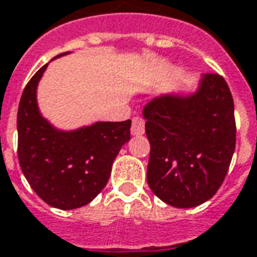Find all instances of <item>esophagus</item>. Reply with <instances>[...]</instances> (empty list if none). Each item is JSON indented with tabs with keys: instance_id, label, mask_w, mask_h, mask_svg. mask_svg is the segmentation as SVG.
<instances>
[{
	"instance_id": "esophagus-1",
	"label": "esophagus",
	"mask_w": 257,
	"mask_h": 257,
	"mask_svg": "<svg viewBox=\"0 0 257 257\" xmlns=\"http://www.w3.org/2000/svg\"><path fill=\"white\" fill-rule=\"evenodd\" d=\"M131 134L138 136V135L145 134V119L141 116H135L132 119V128H131Z\"/></svg>"
}]
</instances>
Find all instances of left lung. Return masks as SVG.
I'll use <instances>...</instances> for the list:
<instances>
[{
	"label": "left lung",
	"mask_w": 257,
	"mask_h": 257,
	"mask_svg": "<svg viewBox=\"0 0 257 257\" xmlns=\"http://www.w3.org/2000/svg\"><path fill=\"white\" fill-rule=\"evenodd\" d=\"M150 142L147 184L170 206L189 209L220 189L235 150L234 100L218 73L189 96L164 94L143 108Z\"/></svg>",
	"instance_id": "obj_1"
}]
</instances>
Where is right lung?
<instances>
[{
    "label": "right lung",
    "mask_w": 257,
    "mask_h": 257,
    "mask_svg": "<svg viewBox=\"0 0 257 257\" xmlns=\"http://www.w3.org/2000/svg\"><path fill=\"white\" fill-rule=\"evenodd\" d=\"M46 68L29 80L21 97L18 159L29 185L46 203L78 209L90 203L108 182L114 160L131 139V119L96 122L76 131L55 129L41 116L36 97Z\"/></svg>",
    "instance_id": "right-lung-1"
}]
</instances>
